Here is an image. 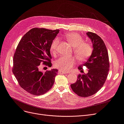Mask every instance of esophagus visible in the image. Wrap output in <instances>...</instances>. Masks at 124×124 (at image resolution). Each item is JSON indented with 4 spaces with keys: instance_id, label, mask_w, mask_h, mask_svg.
Here are the masks:
<instances>
[{
    "instance_id": "34e87169",
    "label": "esophagus",
    "mask_w": 124,
    "mask_h": 124,
    "mask_svg": "<svg viewBox=\"0 0 124 124\" xmlns=\"http://www.w3.org/2000/svg\"><path fill=\"white\" fill-rule=\"evenodd\" d=\"M58 72L61 73L62 74H68V72H67V71H62V70H59Z\"/></svg>"
}]
</instances>
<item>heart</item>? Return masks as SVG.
Wrapping results in <instances>:
<instances>
[{
	"instance_id": "1",
	"label": "heart",
	"mask_w": 124,
	"mask_h": 124,
	"mask_svg": "<svg viewBox=\"0 0 124 124\" xmlns=\"http://www.w3.org/2000/svg\"><path fill=\"white\" fill-rule=\"evenodd\" d=\"M65 38L73 47V53L77 59L80 61H85L93 53V48L91 44L84 42L82 37L76 32L67 33ZM59 42L58 38H55L51 43L50 51L51 53L55 55L57 52V46ZM76 60L73 57L62 56L58 59L54 63L56 68L64 71H69L76 64Z\"/></svg>"
}]
</instances>
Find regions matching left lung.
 <instances>
[{"instance_id":"8db88e82","label":"left lung","mask_w":124,"mask_h":124,"mask_svg":"<svg viewBox=\"0 0 124 124\" xmlns=\"http://www.w3.org/2000/svg\"><path fill=\"white\" fill-rule=\"evenodd\" d=\"M86 35L91 40L93 51L87 62L78 66L81 70L85 66L88 73L79 74L76 83L71 85L73 91L78 96L87 97L93 95L100 89L106 82L109 71V60L106 45L100 37L95 33Z\"/></svg>"}]
</instances>
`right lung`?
Wrapping results in <instances>:
<instances>
[{
  "instance_id": "right-lung-1",
  "label": "right lung",
  "mask_w": 124,
  "mask_h": 124,
  "mask_svg": "<svg viewBox=\"0 0 124 124\" xmlns=\"http://www.w3.org/2000/svg\"><path fill=\"white\" fill-rule=\"evenodd\" d=\"M59 30L34 28L22 37L13 57V73L21 87L31 94L46 93L53 85L57 69L43 73L39 69L41 62L52 66L51 43Z\"/></svg>"
}]
</instances>
